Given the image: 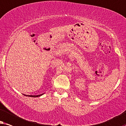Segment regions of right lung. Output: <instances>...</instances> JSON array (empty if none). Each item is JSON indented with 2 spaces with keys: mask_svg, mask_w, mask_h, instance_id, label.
Listing matches in <instances>:
<instances>
[{
  "mask_svg": "<svg viewBox=\"0 0 126 126\" xmlns=\"http://www.w3.org/2000/svg\"><path fill=\"white\" fill-rule=\"evenodd\" d=\"M44 93L43 94H39V95H25L24 94V95L25 96H28V97H40L41 96V95H43Z\"/></svg>",
  "mask_w": 126,
  "mask_h": 126,
  "instance_id": "add662e5",
  "label": "right lung"
}]
</instances>
